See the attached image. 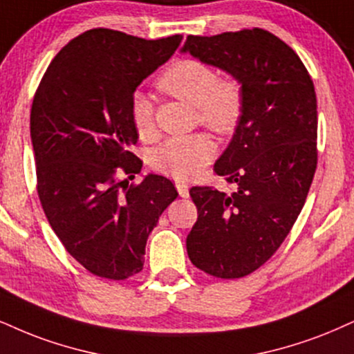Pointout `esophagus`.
<instances>
[{
	"mask_svg": "<svg viewBox=\"0 0 354 354\" xmlns=\"http://www.w3.org/2000/svg\"><path fill=\"white\" fill-rule=\"evenodd\" d=\"M176 187H177V192L180 197H184V198L189 197V184H185V182H177Z\"/></svg>",
	"mask_w": 354,
	"mask_h": 354,
	"instance_id": "1",
	"label": "esophagus"
}]
</instances>
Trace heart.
I'll use <instances>...</instances> for the list:
<instances>
[{
    "mask_svg": "<svg viewBox=\"0 0 354 354\" xmlns=\"http://www.w3.org/2000/svg\"><path fill=\"white\" fill-rule=\"evenodd\" d=\"M157 86L170 97L194 104L200 124L218 134L231 133L243 113V90L236 78L218 77L210 64L197 59L177 60L162 72ZM131 120L139 136L154 133V104L138 91L131 100ZM216 146L203 133L176 136L157 146L151 154L152 167L178 180L197 176L212 162Z\"/></svg>",
    "mask_w": 354,
    "mask_h": 354,
    "instance_id": "1",
    "label": "heart"
}]
</instances>
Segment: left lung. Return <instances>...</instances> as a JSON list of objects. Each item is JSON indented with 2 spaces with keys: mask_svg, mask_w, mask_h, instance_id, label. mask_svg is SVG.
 <instances>
[{
  "mask_svg": "<svg viewBox=\"0 0 354 354\" xmlns=\"http://www.w3.org/2000/svg\"><path fill=\"white\" fill-rule=\"evenodd\" d=\"M182 52L228 72L243 90L241 118L213 167L236 190L192 187L198 218L187 252L195 268L213 277H244L279 250L310 190L315 88L299 55L259 28L189 36Z\"/></svg>",
  "mask_w": 354,
  "mask_h": 354,
  "instance_id": "1",
  "label": "left lung"
}]
</instances>
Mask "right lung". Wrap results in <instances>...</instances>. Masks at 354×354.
<instances>
[{
	"instance_id": "obj_1",
	"label": "right lung",
	"mask_w": 354,
	"mask_h": 354,
	"mask_svg": "<svg viewBox=\"0 0 354 354\" xmlns=\"http://www.w3.org/2000/svg\"><path fill=\"white\" fill-rule=\"evenodd\" d=\"M182 36L146 41L113 29H90L54 57L30 108L37 194L47 220L88 272L124 281L141 272L149 233L177 198L169 178H134L142 160L131 120L134 91L167 62Z\"/></svg>"
}]
</instances>
